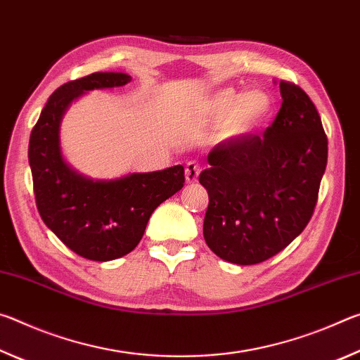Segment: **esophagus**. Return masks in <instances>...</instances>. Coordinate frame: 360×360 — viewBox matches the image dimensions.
Returning <instances> with one entry per match:
<instances>
[{
  "instance_id": "34e87169",
  "label": "esophagus",
  "mask_w": 360,
  "mask_h": 360,
  "mask_svg": "<svg viewBox=\"0 0 360 360\" xmlns=\"http://www.w3.org/2000/svg\"><path fill=\"white\" fill-rule=\"evenodd\" d=\"M200 174V165L197 162H188L186 165V182L187 184H193L198 181Z\"/></svg>"
}]
</instances>
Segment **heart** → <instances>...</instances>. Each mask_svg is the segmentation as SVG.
Returning a JSON list of instances; mask_svg holds the SVG:
<instances>
[{"mask_svg":"<svg viewBox=\"0 0 360 360\" xmlns=\"http://www.w3.org/2000/svg\"><path fill=\"white\" fill-rule=\"evenodd\" d=\"M271 98L264 90L252 89L238 95L230 87L217 90L205 101V117L221 120L219 138L238 141L259 129L271 114Z\"/></svg>","mask_w":360,"mask_h":360,"instance_id":"obj_1","label":"heart"}]
</instances>
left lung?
<instances>
[{
  "instance_id": "8db88e82",
  "label": "left lung",
  "mask_w": 360,
  "mask_h": 360,
  "mask_svg": "<svg viewBox=\"0 0 360 360\" xmlns=\"http://www.w3.org/2000/svg\"><path fill=\"white\" fill-rule=\"evenodd\" d=\"M283 103L264 136L224 141L200 174L208 191L203 236L217 257L254 265L290 245L313 216L327 165L318 109L295 84L279 82Z\"/></svg>"
}]
</instances>
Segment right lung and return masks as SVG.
<instances>
[{
  "instance_id": "obj_1",
  "label": "right lung",
  "mask_w": 360,
  "mask_h": 360,
  "mask_svg": "<svg viewBox=\"0 0 360 360\" xmlns=\"http://www.w3.org/2000/svg\"><path fill=\"white\" fill-rule=\"evenodd\" d=\"M125 72H94L58 87L46 103L30 135L28 162L36 206L42 221L84 259L108 262L131 252L158 205L184 186V167L92 179L71 168L60 146L66 109L90 90L129 84Z\"/></svg>"
}]
</instances>
